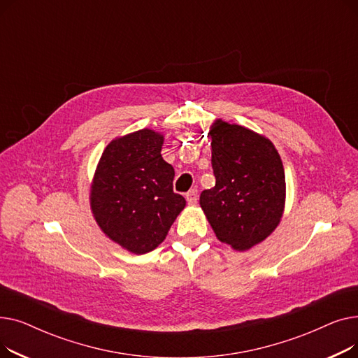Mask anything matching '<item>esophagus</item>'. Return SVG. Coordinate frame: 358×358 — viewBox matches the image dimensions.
I'll use <instances>...</instances> for the list:
<instances>
[{
    "mask_svg": "<svg viewBox=\"0 0 358 358\" xmlns=\"http://www.w3.org/2000/svg\"><path fill=\"white\" fill-rule=\"evenodd\" d=\"M185 199H187V203H189V204H196L197 200H199V192L196 189H192L189 193L185 194Z\"/></svg>",
    "mask_w": 358,
    "mask_h": 358,
    "instance_id": "34e87169",
    "label": "esophagus"
}]
</instances>
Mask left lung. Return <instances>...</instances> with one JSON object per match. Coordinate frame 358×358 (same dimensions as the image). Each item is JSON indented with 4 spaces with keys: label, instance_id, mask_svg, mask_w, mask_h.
Returning a JSON list of instances; mask_svg holds the SVG:
<instances>
[{
    "label": "left lung",
    "instance_id": "obj_1",
    "mask_svg": "<svg viewBox=\"0 0 358 358\" xmlns=\"http://www.w3.org/2000/svg\"><path fill=\"white\" fill-rule=\"evenodd\" d=\"M213 189L200 206L217 239L235 251L264 241L281 220L286 178L273 142L255 131L216 120L210 126Z\"/></svg>",
    "mask_w": 358,
    "mask_h": 358
}]
</instances>
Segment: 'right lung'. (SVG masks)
Instances as JSON below:
<instances>
[{
  "label": "right lung",
  "mask_w": 358,
  "mask_h": 358,
  "mask_svg": "<svg viewBox=\"0 0 358 358\" xmlns=\"http://www.w3.org/2000/svg\"><path fill=\"white\" fill-rule=\"evenodd\" d=\"M164 136L150 129L111 141L94 174L90 203L101 231L134 254L155 250L185 199L174 193V168L164 161Z\"/></svg>",
  "instance_id": "add662e5"
}]
</instances>
